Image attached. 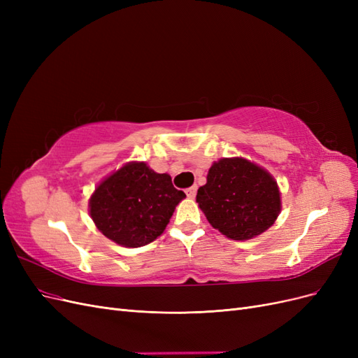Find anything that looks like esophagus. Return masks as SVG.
<instances>
[{
	"instance_id": "esophagus-1",
	"label": "esophagus",
	"mask_w": 358,
	"mask_h": 358,
	"mask_svg": "<svg viewBox=\"0 0 358 358\" xmlns=\"http://www.w3.org/2000/svg\"><path fill=\"white\" fill-rule=\"evenodd\" d=\"M185 192H187L188 199H194V197H196V194H197V187H191Z\"/></svg>"
}]
</instances>
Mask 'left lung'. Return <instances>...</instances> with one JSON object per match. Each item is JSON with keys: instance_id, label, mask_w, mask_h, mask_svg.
I'll return each mask as SVG.
<instances>
[{"instance_id": "1", "label": "left lung", "mask_w": 358, "mask_h": 358, "mask_svg": "<svg viewBox=\"0 0 358 358\" xmlns=\"http://www.w3.org/2000/svg\"><path fill=\"white\" fill-rule=\"evenodd\" d=\"M197 203L213 229L233 241L264 233L280 212L275 179L254 162L224 158L213 162Z\"/></svg>"}]
</instances>
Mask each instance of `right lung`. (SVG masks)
I'll return each instance as SVG.
<instances>
[{
  "label": "right lung",
  "mask_w": 358,
  "mask_h": 358,
  "mask_svg": "<svg viewBox=\"0 0 358 358\" xmlns=\"http://www.w3.org/2000/svg\"><path fill=\"white\" fill-rule=\"evenodd\" d=\"M185 192L166 173L129 162L104 179L90 201L91 218L106 237L128 246L148 245L164 231Z\"/></svg>",
  "instance_id": "right-lung-1"
}]
</instances>
